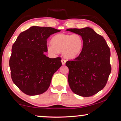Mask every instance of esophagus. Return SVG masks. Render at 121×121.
<instances>
[{"label": "esophagus", "instance_id": "1", "mask_svg": "<svg viewBox=\"0 0 121 121\" xmlns=\"http://www.w3.org/2000/svg\"><path fill=\"white\" fill-rule=\"evenodd\" d=\"M62 64L63 65H64L65 64V63H66V60H65V59H62Z\"/></svg>", "mask_w": 121, "mask_h": 121}]
</instances>
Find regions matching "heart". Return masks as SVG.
<instances>
[{
    "instance_id": "obj_1",
    "label": "heart",
    "mask_w": 121,
    "mask_h": 121,
    "mask_svg": "<svg viewBox=\"0 0 121 121\" xmlns=\"http://www.w3.org/2000/svg\"><path fill=\"white\" fill-rule=\"evenodd\" d=\"M51 43L47 47L49 53L56 54L58 51L62 52L66 58L74 59L81 54L84 42L79 34H58L52 38Z\"/></svg>"
}]
</instances>
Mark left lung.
<instances>
[{"instance_id": "obj_1", "label": "left lung", "mask_w": 121, "mask_h": 121, "mask_svg": "<svg viewBox=\"0 0 121 121\" xmlns=\"http://www.w3.org/2000/svg\"><path fill=\"white\" fill-rule=\"evenodd\" d=\"M67 31L79 34L83 40L81 53L68 60V82L71 91L82 97H91L103 90L111 73L110 50L105 40L90 27L70 28Z\"/></svg>"}]
</instances>
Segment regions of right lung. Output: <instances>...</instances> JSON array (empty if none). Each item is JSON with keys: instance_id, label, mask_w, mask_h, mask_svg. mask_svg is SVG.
Wrapping results in <instances>:
<instances>
[{"instance_id": "1", "label": "right lung", "mask_w": 121, "mask_h": 121, "mask_svg": "<svg viewBox=\"0 0 121 121\" xmlns=\"http://www.w3.org/2000/svg\"><path fill=\"white\" fill-rule=\"evenodd\" d=\"M60 30L33 26L21 33L12 47L9 60L11 78L20 90L28 95L41 94L48 90L54 73L62 66L61 58H50L47 39Z\"/></svg>"}]
</instances>
